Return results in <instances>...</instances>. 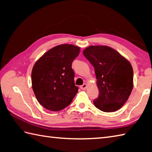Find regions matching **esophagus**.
<instances>
[{"instance_id": "obj_1", "label": "esophagus", "mask_w": 152, "mask_h": 152, "mask_svg": "<svg viewBox=\"0 0 152 152\" xmlns=\"http://www.w3.org/2000/svg\"><path fill=\"white\" fill-rule=\"evenodd\" d=\"M87 84L84 83L83 85H82L81 87H80V88H81V89H82V90H85V89H86V88H87Z\"/></svg>"}]
</instances>
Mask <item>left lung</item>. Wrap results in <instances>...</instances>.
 Here are the masks:
<instances>
[{
    "mask_svg": "<svg viewBox=\"0 0 152 152\" xmlns=\"http://www.w3.org/2000/svg\"><path fill=\"white\" fill-rule=\"evenodd\" d=\"M83 55L94 68L99 91L94 106L103 112L118 110L127 101L133 88V69L118 52L106 45H91Z\"/></svg>",
    "mask_w": 152,
    "mask_h": 152,
    "instance_id": "left-lung-1",
    "label": "left lung"
}]
</instances>
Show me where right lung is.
I'll return each mask as SVG.
<instances>
[{
    "label": "right lung",
    "instance_id": "1",
    "mask_svg": "<svg viewBox=\"0 0 152 152\" xmlns=\"http://www.w3.org/2000/svg\"><path fill=\"white\" fill-rule=\"evenodd\" d=\"M79 51L80 48L75 45H59L45 53L34 64L31 71L32 88L39 104L46 109H64L78 92L71 64Z\"/></svg>",
    "mask_w": 152,
    "mask_h": 152
}]
</instances>
